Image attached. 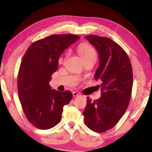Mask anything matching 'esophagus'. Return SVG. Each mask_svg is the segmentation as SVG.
Instances as JSON below:
<instances>
[{"label": "esophagus", "mask_w": 152, "mask_h": 152, "mask_svg": "<svg viewBox=\"0 0 152 152\" xmlns=\"http://www.w3.org/2000/svg\"><path fill=\"white\" fill-rule=\"evenodd\" d=\"M72 94H73V96L74 97H76V96H78L80 95V94H79L78 92H77V91H74V92Z\"/></svg>", "instance_id": "obj_1"}]
</instances>
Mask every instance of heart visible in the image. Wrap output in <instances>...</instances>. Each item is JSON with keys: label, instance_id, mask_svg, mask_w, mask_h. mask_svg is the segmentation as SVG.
I'll list each match as a JSON object with an SVG mask.
<instances>
[{"label": "heart", "instance_id": "obj_1", "mask_svg": "<svg viewBox=\"0 0 152 152\" xmlns=\"http://www.w3.org/2000/svg\"><path fill=\"white\" fill-rule=\"evenodd\" d=\"M78 52L83 60L91 57L96 58V53L95 50L88 44L84 43L79 45Z\"/></svg>", "mask_w": 152, "mask_h": 152}]
</instances>
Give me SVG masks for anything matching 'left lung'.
<instances>
[{"instance_id": "obj_1", "label": "left lung", "mask_w": 152, "mask_h": 152, "mask_svg": "<svg viewBox=\"0 0 152 152\" xmlns=\"http://www.w3.org/2000/svg\"><path fill=\"white\" fill-rule=\"evenodd\" d=\"M85 38L98 53L94 78L101 82L102 94L94 101L87 98L84 121L89 129L100 133L114 127L125 114L131 98L133 72L127 54L116 42L95 35Z\"/></svg>"}]
</instances>
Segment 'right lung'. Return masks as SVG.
I'll return each instance as SVG.
<instances>
[{"instance_id":"right-lung-1","label":"right lung","mask_w":152,"mask_h":152,"mask_svg":"<svg viewBox=\"0 0 152 152\" xmlns=\"http://www.w3.org/2000/svg\"><path fill=\"white\" fill-rule=\"evenodd\" d=\"M79 38L72 34L50 36L31 44L23 58L18 75L19 99L27 118L36 127H54L61 121L63 107L71 101L69 91L52 89L49 83L61 55Z\"/></svg>"}]
</instances>
